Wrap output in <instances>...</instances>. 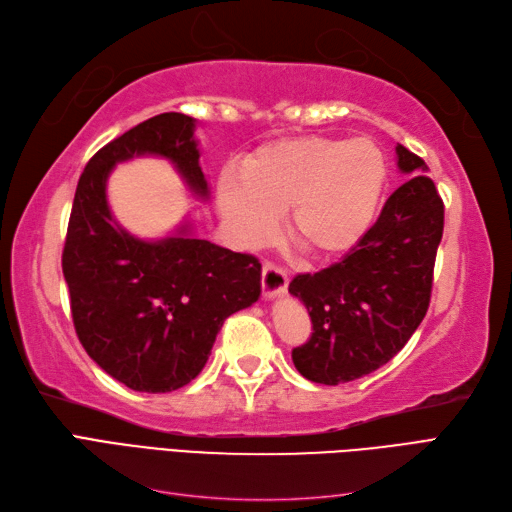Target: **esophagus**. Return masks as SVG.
Listing matches in <instances>:
<instances>
[{
	"mask_svg": "<svg viewBox=\"0 0 512 512\" xmlns=\"http://www.w3.org/2000/svg\"><path fill=\"white\" fill-rule=\"evenodd\" d=\"M286 288H288L286 269L273 265V262H265V265H262V294H265V297H277V294H284Z\"/></svg>",
	"mask_w": 512,
	"mask_h": 512,
	"instance_id": "esophagus-1",
	"label": "esophagus"
}]
</instances>
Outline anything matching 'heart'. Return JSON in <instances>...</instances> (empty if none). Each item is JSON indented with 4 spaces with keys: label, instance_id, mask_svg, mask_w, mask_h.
Here are the masks:
<instances>
[{
    "label": "heart",
    "instance_id": "1",
    "mask_svg": "<svg viewBox=\"0 0 512 512\" xmlns=\"http://www.w3.org/2000/svg\"><path fill=\"white\" fill-rule=\"evenodd\" d=\"M384 153L367 138L297 136L260 147L241 183L222 179L220 209L243 243H262L288 213L292 243L312 258L342 256L374 222L386 185Z\"/></svg>",
    "mask_w": 512,
    "mask_h": 512
}]
</instances>
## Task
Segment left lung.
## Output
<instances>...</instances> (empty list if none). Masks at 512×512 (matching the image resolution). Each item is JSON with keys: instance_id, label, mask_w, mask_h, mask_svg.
Here are the masks:
<instances>
[{"instance_id": "1", "label": "left lung", "mask_w": 512, "mask_h": 512, "mask_svg": "<svg viewBox=\"0 0 512 512\" xmlns=\"http://www.w3.org/2000/svg\"><path fill=\"white\" fill-rule=\"evenodd\" d=\"M410 179L386 200L376 224L344 258L288 286L312 318V335L292 350L299 374L342 384L376 371L408 344L431 301L444 203L416 153L397 145Z\"/></svg>"}]
</instances>
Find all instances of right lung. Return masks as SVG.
I'll return each instance as SVG.
<instances>
[{"label":"right lung","instance_id":"right-lung-1","mask_svg":"<svg viewBox=\"0 0 512 512\" xmlns=\"http://www.w3.org/2000/svg\"><path fill=\"white\" fill-rule=\"evenodd\" d=\"M143 153L168 158L198 196L209 194L194 119L162 113L138 123L87 162L61 269L74 331L91 359L132 391L168 393L203 371L224 320L258 301L262 267L188 228L158 243L121 230L106 205V177Z\"/></svg>","mask_w":512,"mask_h":512}]
</instances>
